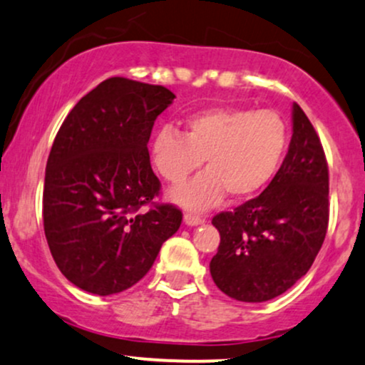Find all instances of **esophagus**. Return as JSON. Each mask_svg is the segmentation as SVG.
<instances>
[{
  "label": "esophagus",
  "instance_id": "34e87169",
  "mask_svg": "<svg viewBox=\"0 0 365 365\" xmlns=\"http://www.w3.org/2000/svg\"><path fill=\"white\" fill-rule=\"evenodd\" d=\"M183 221H185V225L188 226H197V225H202V222L205 221V217L200 216L199 212H185Z\"/></svg>",
  "mask_w": 365,
  "mask_h": 365
}]
</instances>
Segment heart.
<instances>
[{"label":"heart","instance_id":"obj_1","mask_svg":"<svg viewBox=\"0 0 365 365\" xmlns=\"http://www.w3.org/2000/svg\"><path fill=\"white\" fill-rule=\"evenodd\" d=\"M287 146V125L274 110L210 108L188 117L185 133L163 127L153 139V161L166 182L182 183L202 165L207 170L171 197L188 209L216 205L226 192L248 199L277 173Z\"/></svg>","mask_w":365,"mask_h":365}]
</instances>
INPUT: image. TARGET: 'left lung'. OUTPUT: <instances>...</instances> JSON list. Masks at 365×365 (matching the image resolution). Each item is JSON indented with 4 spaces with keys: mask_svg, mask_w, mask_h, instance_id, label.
I'll return each mask as SVG.
<instances>
[{
    "mask_svg": "<svg viewBox=\"0 0 365 365\" xmlns=\"http://www.w3.org/2000/svg\"><path fill=\"white\" fill-rule=\"evenodd\" d=\"M328 163L322 140L297 103L292 138L269 187L212 225L221 235L210 275L226 296L263 302L284 294L313 265L328 230Z\"/></svg>",
    "mask_w": 365,
    "mask_h": 365,
    "instance_id": "1",
    "label": "left lung"
}]
</instances>
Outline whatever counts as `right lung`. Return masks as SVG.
<instances>
[{"label":"right lung","mask_w":365,"mask_h":365,"mask_svg":"<svg viewBox=\"0 0 365 365\" xmlns=\"http://www.w3.org/2000/svg\"><path fill=\"white\" fill-rule=\"evenodd\" d=\"M173 98L165 86L108 78L74 105L56 135L43 231L56 265L83 291L110 296L133 287L182 225L178 207L153 202L161 183L148 151L155 120Z\"/></svg>","instance_id":"add662e5"}]
</instances>
